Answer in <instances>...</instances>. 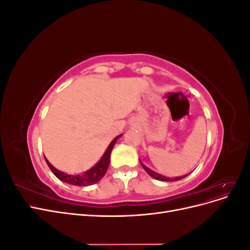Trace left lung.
Segmentation results:
<instances>
[{
	"label": "left lung",
	"mask_w": 250,
	"mask_h": 250,
	"mask_svg": "<svg viewBox=\"0 0 250 250\" xmlns=\"http://www.w3.org/2000/svg\"><path fill=\"white\" fill-rule=\"evenodd\" d=\"M141 163V162H140ZM141 165H142V167L145 169V171L149 174V175L151 176V177H153L154 179H157V180H162V181H176V180H179V179H183V178H185L187 175H184V176H179V177H174V178H170V177H166V176H164V175H161V174H158V173H156V172H154V171H152L151 169H149V168H147L145 165H144L143 163H141Z\"/></svg>",
	"instance_id": "left-lung-1"
}]
</instances>
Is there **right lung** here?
<instances>
[{"mask_svg": "<svg viewBox=\"0 0 250 250\" xmlns=\"http://www.w3.org/2000/svg\"><path fill=\"white\" fill-rule=\"evenodd\" d=\"M120 137L121 135H118V137L109 144V146L107 147L106 151H105V153L101 157V160L98 162L92 169H89L88 171L82 173V174H78V175H70V174H66L64 172L59 171L56 168L53 167V166L48 162L46 157H44V160H46L49 168L51 169L53 174H54V175L62 181H64V183L73 185V186H80V187L94 185V184H97L98 181H99L105 175V173H106V171L108 169V166H109L111 150H112L113 146H115L117 140Z\"/></svg>", "mask_w": 250, "mask_h": 250, "instance_id": "obj_1", "label": "right lung"}]
</instances>
